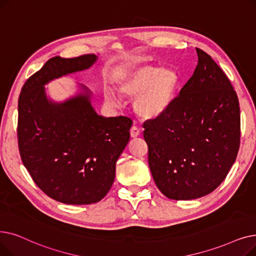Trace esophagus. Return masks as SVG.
<instances>
[{
	"label": "esophagus",
	"instance_id": "obj_1",
	"mask_svg": "<svg viewBox=\"0 0 256 256\" xmlns=\"http://www.w3.org/2000/svg\"><path fill=\"white\" fill-rule=\"evenodd\" d=\"M140 129L136 126H132L130 128V136H131V138H138L140 136Z\"/></svg>",
	"mask_w": 256,
	"mask_h": 256
}]
</instances>
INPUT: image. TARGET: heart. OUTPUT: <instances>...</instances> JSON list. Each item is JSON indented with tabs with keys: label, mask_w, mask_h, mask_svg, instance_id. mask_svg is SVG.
I'll return each mask as SVG.
<instances>
[{
	"label": "heart",
	"mask_w": 256,
	"mask_h": 256,
	"mask_svg": "<svg viewBox=\"0 0 256 256\" xmlns=\"http://www.w3.org/2000/svg\"><path fill=\"white\" fill-rule=\"evenodd\" d=\"M178 84L179 77L174 70L144 64L124 72L118 90L125 96L136 98L134 109L138 116L154 118L172 105ZM104 96L109 104L118 102L116 96L110 90L105 92Z\"/></svg>",
	"instance_id": "b5f03b06"
}]
</instances>
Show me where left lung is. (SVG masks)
I'll return each instance as SVG.
<instances>
[{"instance_id": "8db88e82", "label": "left lung", "mask_w": 256, "mask_h": 256, "mask_svg": "<svg viewBox=\"0 0 256 256\" xmlns=\"http://www.w3.org/2000/svg\"><path fill=\"white\" fill-rule=\"evenodd\" d=\"M198 66L172 105L144 123L148 162L168 199L192 200L214 192L236 160L240 103L223 70L196 48Z\"/></svg>"}]
</instances>
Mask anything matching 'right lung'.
<instances>
[{"mask_svg": "<svg viewBox=\"0 0 256 256\" xmlns=\"http://www.w3.org/2000/svg\"><path fill=\"white\" fill-rule=\"evenodd\" d=\"M96 59L92 54L48 59L28 78L18 98L22 162L46 196L64 204L102 200L114 184L116 162L130 138L132 120L98 116L88 96L62 104L46 100L44 84L88 68Z\"/></svg>", "mask_w": 256, "mask_h": 256, "instance_id": "1", "label": "right lung"}]
</instances>
